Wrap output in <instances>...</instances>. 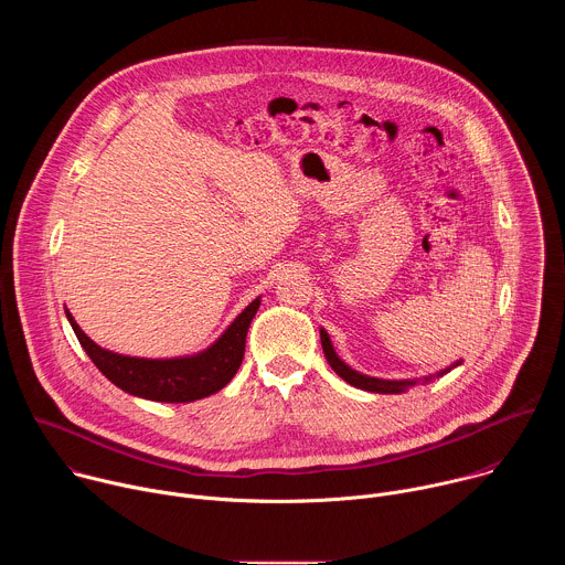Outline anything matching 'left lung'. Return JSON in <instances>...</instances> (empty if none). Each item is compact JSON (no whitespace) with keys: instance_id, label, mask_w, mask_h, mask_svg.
<instances>
[{"instance_id":"obj_1","label":"left lung","mask_w":565,"mask_h":565,"mask_svg":"<svg viewBox=\"0 0 565 565\" xmlns=\"http://www.w3.org/2000/svg\"><path fill=\"white\" fill-rule=\"evenodd\" d=\"M319 338H321V349H324V355L331 364V369L344 380L349 382L351 386L355 388H362V391H371V393H405L409 391L412 386H416L418 382H431L436 377H443L445 373H449L451 369L460 366L462 360H456L454 364H449L447 369L434 373V375H425V377H412V380H382V377H373V375H366V373H360L355 369H351L333 349V342L329 338V333L324 329H319Z\"/></svg>"}]
</instances>
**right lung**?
<instances>
[{
    "mask_svg": "<svg viewBox=\"0 0 565 565\" xmlns=\"http://www.w3.org/2000/svg\"><path fill=\"white\" fill-rule=\"evenodd\" d=\"M262 306V297L241 310L232 324L203 351L179 358H131L98 347L64 308L68 324L100 369V373L129 395L151 402H194L221 391L244 362L250 321Z\"/></svg>",
    "mask_w": 565,
    "mask_h": 565,
    "instance_id": "add662e5",
    "label": "right lung"
}]
</instances>
